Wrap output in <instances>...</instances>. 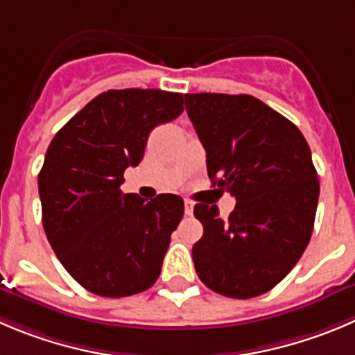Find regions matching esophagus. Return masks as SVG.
I'll use <instances>...</instances> for the list:
<instances>
[{"instance_id":"34e87169","label":"esophagus","mask_w":355,"mask_h":355,"mask_svg":"<svg viewBox=\"0 0 355 355\" xmlns=\"http://www.w3.org/2000/svg\"><path fill=\"white\" fill-rule=\"evenodd\" d=\"M193 202H191V200H188V198H187V200H184V212H187V216H191V214H193Z\"/></svg>"}]
</instances>
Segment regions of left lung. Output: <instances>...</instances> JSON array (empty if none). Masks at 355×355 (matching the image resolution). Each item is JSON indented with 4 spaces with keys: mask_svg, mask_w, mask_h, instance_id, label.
I'll use <instances>...</instances> for the list:
<instances>
[{
    "mask_svg": "<svg viewBox=\"0 0 355 355\" xmlns=\"http://www.w3.org/2000/svg\"><path fill=\"white\" fill-rule=\"evenodd\" d=\"M184 106L212 187L237 200L228 219L216 205H195L204 226L195 270L219 295L254 298L275 288L309 245L319 200L310 148L295 123L252 96L187 94Z\"/></svg>",
    "mask_w": 355,
    "mask_h": 355,
    "instance_id": "1",
    "label": "left lung"
}]
</instances>
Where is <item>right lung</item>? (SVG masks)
Instances as JSON below:
<instances>
[{
  "instance_id": "obj_1",
  "label": "right lung",
  "mask_w": 355,
  "mask_h": 355,
  "mask_svg": "<svg viewBox=\"0 0 355 355\" xmlns=\"http://www.w3.org/2000/svg\"><path fill=\"white\" fill-rule=\"evenodd\" d=\"M183 94L107 90L55 134L38 175L46 239L74 281L106 298L157 282L171 234L184 212L180 195L146 200L123 193V172L144 157L158 123L183 113Z\"/></svg>"
}]
</instances>
